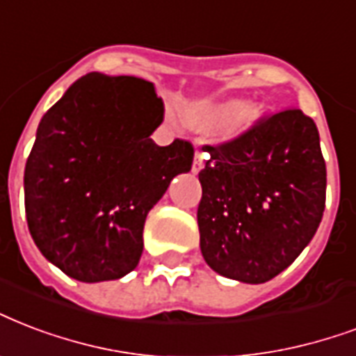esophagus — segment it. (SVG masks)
I'll return each mask as SVG.
<instances>
[{"label":"esophagus","mask_w":356,"mask_h":356,"mask_svg":"<svg viewBox=\"0 0 356 356\" xmlns=\"http://www.w3.org/2000/svg\"><path fill=\"white\" fill-rule=\"evenodd\" d=\"M205 154L203 153H196V156H194V162H192V172L194 173H200L203 170V166H205Z\"/></svg>","instance_id":"esophagus-1"}]
</instances>
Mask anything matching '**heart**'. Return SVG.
Segmentation results:
<instances>
[{
	"label": "heart",
	"mask_w": 356,
	"mask_h": 356,
	"mask_svg": "<svg viewBox=\"0 0 356 356\" xmlns=\"http://www.w3.org/2000/svg\"><path fill=\"white\" fill-rule=\"evenodd\" d=\"M263 118L257 104H241L235 99L194 102L183 110L184 123L196 132H209L220 127L224 140H233L250 132Z\"/></svg>",
	"instance_id": "obj_1"
}]
</instances>
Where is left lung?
Wrapping results in <instances>:
<instances>
[{"instance_id":"obj_1","label":"left lung","mask_w":356,"mask_h":356,"mask_svg":"<svg viewBox=\"0 0 356 356\" xmlns=\"http://www.w3.org/2000/svg\"><path fill=\"white\" fill-rule=\"evenodd\" d=\"M200 248L214 273L273 280L305 250L325 211L327 168L314 119L298 108L261 118L246 134L205 145Z\"/></svg>"}]
</instances>
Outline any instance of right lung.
Listing matches in <instances>:
<instances>
[{
  "mask_svg": "<svg viewBox=\"0 0 356 356\" xmlns=\"http://www.w3.org/2000/svg\"><path fill=\"white\" fill-rule=\"evenodd\" d=\"M164 102L151 81L89 72L42 115L24 172L29 233L74 280H118L143 252L147 213L194 147L151 140Z\"/></svg>",
  "mask_w": 356,
  "mask_h": 356,
  "instance_id": "obj_1",
  "label": "right lung"
}]
</instances>
